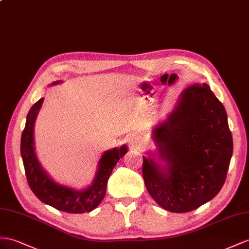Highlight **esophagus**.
I'll return each mask as SVG.
<instances>
[{
  "label": "esophagus",
  "instance_id": "1",
  "mask_svg": "<svg viewBox=\"0 0 249 249\" xmlns=\"http://www.w3.org/2000/svg\"><path fill=\"white\" fill-rule=\"evenodd\" d=\"M129 144L132 148H138L141 145V140H140L137 136H131L129 138Z\"/></svg>",
  "mask_w": 249,
  "mask_h": 249
}]
</instances>
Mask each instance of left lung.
<instances>
[{
	"mask_svg": "<svg viewBox=\"0 0 249 249\" xmlns=\"http://www.w3.org/2000/svg\"><path fill=\"white\" fill-rule=\"evenodd\" d=\"M152 140L157 151L143 157V178L162 208L188 213L219 194L233 144L225 108L206 83L184 89Z\"/></svg>",
	"mask_w": 249,
	"mask_h": 249,
	"instance_id": "obj_1",
	"label": "left lung"
}]
</instances>
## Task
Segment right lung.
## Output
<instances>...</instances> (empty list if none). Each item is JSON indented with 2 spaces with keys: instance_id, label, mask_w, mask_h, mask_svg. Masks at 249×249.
<instances>
[{
  "instance_id": "obj_1",
  "label": "right lung",
  "mask_w": 249,
  "mask_h": 249,
  "mask_svg": "<svg viewBox=\"0 0 249 249\" xmlns=\"http://www.w3.org/2000/svg\"><path fill=\"white\" fill-rule=\"evenodd\" d=\"M62 81H55L52 85H58ZM43 101L44 98L40 99L30 108L21 138V155L29 187L40 201L61 212L69 213L91 212L104 199L109 176L120 159L128 151L127 146L124 144L102 155L97 173L88 187L75 189L55 182L42 166L35 150V123Z\"/></svg>"
}]
</instances>
